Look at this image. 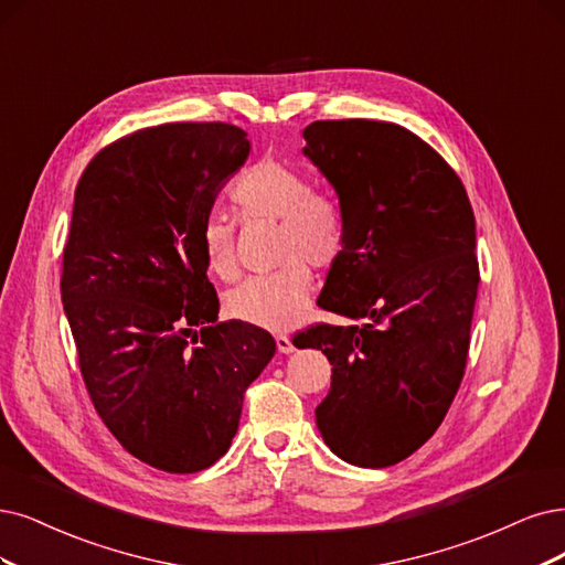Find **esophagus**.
<instances>
[{
    "mask_svg": "<svg viewBox=\"0 0 565 565\" xmlns=\"http://www.w3.org/2000/svg\"><path fill=\"white\" fill-rule=\"evenodd\" d=\"M275 340H277V349H279V353H290V351L296 349V347H294V342H290V338H288V335H277Z\"/></svg>",
    "mask_w": 565,
    "mask_h": 565,
    "instance_id": "1",
    "label": "esophagus"
}]
</instances>
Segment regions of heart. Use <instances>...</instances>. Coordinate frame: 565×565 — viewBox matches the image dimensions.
<instances>
[{
    "instance_id": "b5f03b06",
    "label": "heart",
    "mask_w": 565,
    "mask_h": 565,
    "mask_svg": "<svg viewBox=\"0 0 565 565\" xmlns=\"http://www.w3.org/2000/svg\"><path fill=\"white\" fill-rule=\"evenodd\" d=\"M230 202L244 223H277L275 263L269 275L250 277L225 296L227 317L237 321L286 330L296 326L311 294L309 265L326 269L335 265L347 246L344 209L328 191L311 188L298 164L263 158L235 179ZM200 248L209 275L233 281L239 271L235 254V225L212 216L200 233Z\"/></svg>"
}]
</instances>
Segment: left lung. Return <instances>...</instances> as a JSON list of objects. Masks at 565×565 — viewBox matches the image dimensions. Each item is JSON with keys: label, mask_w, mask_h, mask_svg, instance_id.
<instances>
[{"label": "left lung", "mask_w": 565, "mask_h": 565, "mask_svg": "<svg viewBox=\"0 0 565 565\" xmlns=\"http://www.w3.org/2000/svg\"><path fill=\"white\" fill-rule=\"evenodd\" d=\"M305 156L338 191L347 246L317 305L349 326L317 323L330 391L317 426L342 461L388 468L440 428L461 386L479 286L475 214L447 160L403 125L317 120Z\"/></svg>", "instance_id": "8db88e82"}]
</instances>
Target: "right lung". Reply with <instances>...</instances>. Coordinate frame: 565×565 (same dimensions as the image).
<instances>
[{
    "instance_id": "right-lung-1",
    "label": "right lung",
    "mask_w": 565,
    "mask_h": 565,
    "mask_svg": "<svg viewBox=\"0 0 565 565\" xmlns=\"http://www.w3.org/2000/svg\"><path fill=\"white\" fill-rule=\"evenodd\" d=\"M248 151L237 125L164 122L104 146L74 193L60 294L83 382L122 449L164 472L218 461L277 351L258 326L216 323L200 248Z\"/></svg>"
}]
</instances>
